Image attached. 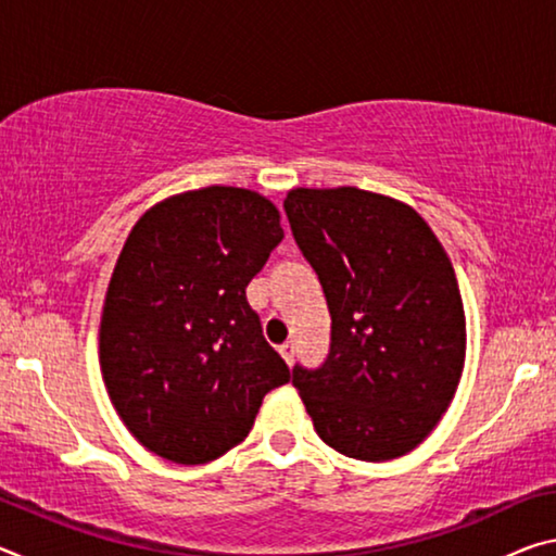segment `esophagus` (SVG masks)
<instances>
[{
	"label": "esophagus",
	"mask_w": 556,
	"mask_h": 556,
	"mask_svg": "<svg viewBox=\"0 0 556 556\" xmlns=\"http://www.w3.org/2000/svg\"><path fill=\"white\" fill-rule=\"evenodd\" d=\"M279 353H281V357H285V361L291 365L294 363V355H296V345L294 343H285V345H279Z\"/></svg>",
	"instance_id": "1"
}]
</instances>
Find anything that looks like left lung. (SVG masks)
Returning <instances> with one entry per match:
<instances>
[{"instance_id": "1", "label": "left lung", "mask_w": 556, "mask_h": 556, "mask_svg": "<svg viewBox=\"0 0 556 556\" xmlns=\"http://www.w3.org/2000/svg\"><path fill=\"white\" fill-rule=\"evenodd\" d=\"M285 213L331 312L318 368L294 365L314 429L357 460L404 456L454 400L466 318L444 248L417 211L361 188H294Z\"/></svg>"}]
</instances>
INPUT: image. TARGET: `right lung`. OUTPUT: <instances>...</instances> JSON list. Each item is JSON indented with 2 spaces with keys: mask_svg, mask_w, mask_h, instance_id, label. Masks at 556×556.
Wrapping results in <instances>:
<instances>
[{
  "mask_svg": "<svg viewBox=\"0 0 556 556\" xmlns=\"http://www.w3.org/2000/svg\"><path fill=\"white\" fill-rule=\"evenodd\" d=\"M281 240L275 205L232 186L172 195L131 228L102 308L100 365L122 421L156 456H223L289 382L244 296Z\"/></svg>",
  "mask_w": 556,
  "mask_h": 556,
  "instance_id": "1",
  "label": "right lung"
}]
</instances>
